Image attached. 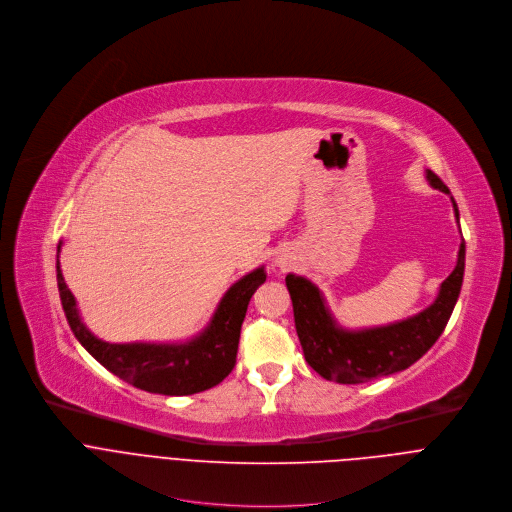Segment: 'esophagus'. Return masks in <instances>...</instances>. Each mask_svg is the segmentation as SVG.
I'll list each match as a JSON object with an SVG mask.
<instances>
[{"mask_svg":"<svg viewBox=\"0 0 512 512\" xmlns=\"http://www.w3.org/2000/svg\"><path fill=\"white\" fill-rule=\"evenodd\" d=\"M276 262H278V268H280V270H282V272H284V270H288V268H290V262H288V260H286V258H278V260H276Z\"/></svg>","mask_w":512,"mask_h":512,"instance_id":"1","label":"esophagus"}]
</instances>
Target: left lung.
Returning a JSON list of instances; mask_svg holds the SVG:
<instances>
[{
	"label": "left lung",
	"instance_id": "8db88e82",
	"mask_svg": "<svg viewBox=\"0 0 512 512\" xmlns=\"http://www.w3.org/2000/svg\"><path fill=\"white\" fill-rule=\"evenodd\" d=\"M426 177L434 189L450 195L444 181L430 169ZM458 220V206L452 197ZM466 244H460L458 262L442 282L436 300L422 313L385 327L349 331L337 325L323 292L302 276L288 274L286 286L292 298L296 335L304 359L321 377L337 383H365L414 365L444 333L456 306L464 278Z\"/></svg>",
	"mask_w": 512,
	"mask_h": 512
}]
</instances>
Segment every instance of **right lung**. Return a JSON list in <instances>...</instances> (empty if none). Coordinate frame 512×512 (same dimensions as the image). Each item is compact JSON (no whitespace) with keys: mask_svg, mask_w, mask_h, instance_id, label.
I'll use <instances>...</instances> for the list:
<instances>
[{"mask_svg":"<svg viewBox=\"0 0 512 512\" xmlns=\"http://www.w3.org/2000/svg\"><path fill=\"white\" fill-rule=\"evenodd\" d=\"M60 252V246H58ZM56 278L66 321L80 345L123 381L161 395H191L224 381L234 365L248 302L264 284V266L242 276L228 288L218 309L197 337L185 343H107L94 337L82 323L76 300L64 282L56 258Z\"/></svg>","mask_w":512,"mask_h":512,"instance_id":"1","label":"right lung"}]
</instances>
